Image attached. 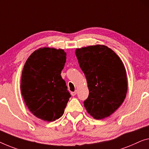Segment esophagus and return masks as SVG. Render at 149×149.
I'll return each mask as SVG.
<instances>
[{"label":"esophagus","mask_w":149,"mask_h":149,"mask_svg":"<svg viewBox=\"0 0 149 149\" xmlns=\"http://www.w3.org/2000/svg\"><path fill=\"white\" fill-rule=\"evenodd\" d=\"M71 94H72V96H75V95L77 94V91L75 90V91H74V92H71Z\"/></svg>","instance_id":"34e87169"}]
</instances>
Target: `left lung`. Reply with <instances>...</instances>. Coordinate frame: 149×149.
Wrapping results in <instances>:
<instances>
[{"mask_svg":"<svg viewBox=\"0 0 149 149\" xmlns=\"http://www.w3.org/2000/svg\"><path fill=\"white\" fill-rule=\"evenodd\" d=\"M75 55L89 90L84 107L95 119L109 116L123 104L127 92L123 61L111 49L101 45L77 49Z\"/></svg>","mask_w":149,"mask_h":149,"instance_id":"1","label":"left lung"}]
</instances>
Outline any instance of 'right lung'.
Returning <instances> with one entry per match:
<instances>
[{"mask_svg":"<svg viewBox=\"0 0 149 149\" xmlns=\"http://www.w3.org/2000/svg\"><path fill=\"white\" fill-rule=\"evenodd\" d=\"M65 61L63 49L44 47L35 51L24 65L22 96L33 115L45 121L61 117L71 97L61 76Z\"/></svg>","mask_w":149,"mask_h":149,"instance_id":"right-lung-1","label":"right lung"}]
</instances>
